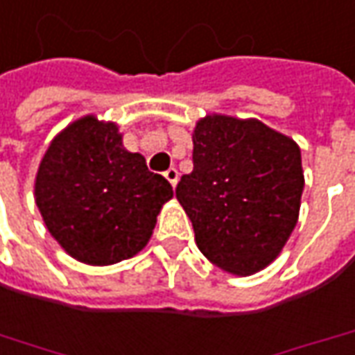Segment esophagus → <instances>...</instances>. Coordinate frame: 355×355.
<instances>
[{
	"label": "esophagus",
	"mask_w": 355,
	"mask_h": 355,
	"mask_svg": "<svg viewBox=\"0 0 355 355\" xmlns=\"http://www.w3.org/2000/svg\"><path fill=\"white\" fill-rule=\"evenodd\" d=\"M165 178H167L168 182L173 184V187H177V182H178V171L175 167H171L165 171Z\"/></svg>",
	"instance_id": "obj_1"
}]
</instances>
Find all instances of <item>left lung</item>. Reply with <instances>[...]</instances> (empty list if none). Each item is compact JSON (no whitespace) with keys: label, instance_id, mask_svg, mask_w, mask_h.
I'll return each mask as SVG.
<instances>
[{"label":"left lung","instance_id":"left-lung-1","mask_svg":"<svg viewBox=\"0 0 355 355\" xmlns=\"http://www.w3.org/2000/svg\"><path fill=\"white\" fill-rule=\"evenodd\" d=\"M190 175L177 198L202 254L225 272L266 268L295 227L305 187L301 149L260 120L223 114L198 120Z\"/></svg>","mask_w":355,"mask_h":355}]
</instances>
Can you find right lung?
I'll return each mask as SVG.
<instances>
[{
  "label": "right lung",
  "instance_id": "add662e5",
  "mask_svg": "<svg viewBox=\"0 0 355 355\" xmlns=\"http://www.w3.org/2000/svg\"><path fill=\"white\" fill-rule=\"evenodd\" d=\"M173 187L122 146L114 122L89 114L60 132L36 173L35 200L50 235L93 266L132 259L153 233Z\"/></svg>",
  "mask_w": 355,
  "mask_h": 355
}]
</instances>
